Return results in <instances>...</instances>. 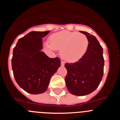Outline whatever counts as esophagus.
Instances as JSON below:
<instances>
[{
	"label": "esophagus",
	"instance_id": "obj_1",
	"mask_svg": "<svg viewBox=\"0 0 120 120\" xmlns=\"http://www.w3.org/2000/svg\"><path fill=\"white\" fill-rule=\"evenodd\" d=\"M64 65H65V62L63 61H61V65L62 66H64Z\"/></svg>",
	"mask_w": 120,
	"mask_h": 120
}]
</instances>
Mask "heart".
Returning <instances> with one entry per match:
<instances>
[{
  "label": "heart",
  "mask_w": 120,
  "mask_h": 120,
  "mask_svg": "<svg viewBox=\"0 0 120 120\" xmlns=\"http://www.w3.org/2000/svg\"><path fill=\"white\" fill-rule=\"evenodd\" d=\"M45 45L53 51L61 50L60 55L64 60L75 62L80 60L86 53L89 41L84 34L63 30L52 35L50 42H46Z\"/></svg>",
  "instance_id": "heart-1"
}]
</instances>
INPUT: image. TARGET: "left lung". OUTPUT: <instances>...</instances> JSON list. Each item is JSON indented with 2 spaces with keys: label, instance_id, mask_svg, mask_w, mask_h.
Wrapping results in <instances>:
<instances>
[{
  "label": "left lung",
  "instance_id": "left-lung-1",
  "mask_svg": "<svg viewBox=\"0 0 120 120\" xmlns=\"http://www.w3.org/2000/svg\"><path fill=\"white\" fill-rule=\"evenodd\" d=\"M80 32L89 41L87 51L77 62L65 64L67 88L71 94L77 96H86L97 89L102 79L104 68L103 48L98 40L90 33Z\"/></svg>",
  "mask_w": 120,
  "mask_h": 120
}]
</instances>
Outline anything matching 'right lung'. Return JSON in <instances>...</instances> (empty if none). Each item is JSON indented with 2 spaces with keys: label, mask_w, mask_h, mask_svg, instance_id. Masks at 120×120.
I'll use <instances>...</instances> for the list:
<instances>
[{
  "label": "right lung",
  "mask_w": 120,
  "mask_h": 120,
  "mask_svg": "<svg viewBox=\"0 0 120 120\" xmlns=\"http://www.w3.org/2000/svg\"><path fill=\"white\" fill-rule=\"evenodd\" d=\"M50 32H30L19 39L13 49L12 68L15 81L27 93L42 94L61 66L58 57L50 58L43 52L42 38Z\"/></svg>",
  "instance_id": "obj_1"
}]
</instances>
